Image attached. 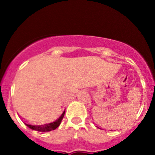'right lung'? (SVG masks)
Listing matches in <instances>:
<instances>
[{
	"label": "right lung",
	"instance_id": "right-lung-1",
	"mask_svg": "<svg viewBox=\"0 0 155 155\" xmlns=\"http://www.w3.org/2000/svg\"><path fill=\"white\" fill-rule=\"evenodd\" d=\"M65 111H64L61 116H60L58 120H55L54 122H50V123L40 124V125H32V124H25L29 128L33 130L38 131V132H49V131L53 130H55L57 127H59L60 123H61V121L63 120L64 117V114H65Z\"/></svg>",
	"mask_w": 155,
	"mask_h": 155
}]
</instances>
